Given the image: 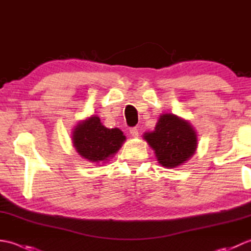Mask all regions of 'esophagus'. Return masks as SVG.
<instances>
[{
    "instance_id": "obj_1",
    "label": "esophagus",
    "mask_w": 251,
    "mask_h": 251,
    "mask_svg": "<svg viewBox=\"0 0 251 251\" xmlns=\"http://www.w3.org/2000/svg\"><path fill=\"white\" fill-rule=\"evenodd\" d=\"M129 132H130V135L132 136V137H138V135H139V132H138V128L137 127H131V128L129 129Z\"/></svg>"
}]
</instances>
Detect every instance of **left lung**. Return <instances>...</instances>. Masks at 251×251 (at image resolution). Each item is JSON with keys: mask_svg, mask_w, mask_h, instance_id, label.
I'll return each mask as SVG.
<instances>
[{"mask_svg": "<svg viewBox=\"0 0 251 251\" xmlns=\"http://www.w3.org/2000/svg\"><path fill=\"white\" fill-rule=\"evenodd\" d=\"M143 138L156 154L164 167L175 168L193 155L197 139L193 127L179 116L168 113L159 116L155 129Z\"/></svg>", "mask_w": 251, "mask_h": 251, "instance_id": "obj_1", "label": "left lung"}]
</instances>
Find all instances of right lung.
<instances>
[{"label": "right lung", "instance_id": "add662e5", "mask_svg": "<svg viewBox=\"0 0 251 251\" xmlns=\"http://www.w3.org/2000/svg\"><path fill=\"white\" fill-rule=\"evenodd\" d=\"M125 136L119 128H106L98 116H90L75 126L72 140L76 152L89 162L108 161L120 150Z\"/></svg>", "mask_w": 251, "mask_h": 251}]
</instances>
